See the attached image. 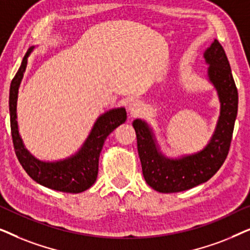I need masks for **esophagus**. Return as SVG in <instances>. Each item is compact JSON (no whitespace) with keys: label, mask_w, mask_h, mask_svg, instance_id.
Returning a JSON list of instances; mask_svg holds the SVG:
<instances>
[{"label":"esophagus","mask_w":250,"mask_h":250,"mask_svg":"<svg viewBox=\"0 0 250 250\" xmlns=\"http://www.w3.org/2000/svg\"><path fill=\"white\" fill-rule=\"evenodd\" d=\"M128 115L131 117H136L143 111V104L140 100H133L127 107Z\"/></svg>","instance_id":"34e87169"}]
</instances>
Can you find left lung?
I'll use <instances>...</instances> for the list:
<instances>
[{"instance_id": "1", "label": "left lung", "mask_w": 250, "mask_h": 250, "mask_svg": "<svg viewBox=\"0 0 250 250\" xmlns=\"http://www.w3.org/2000/svg\"><path fill=\"white\" fill-rule=\"evenodd\" d=\"M204 59L208 66L207 80L220 101V116L213 135L203 149L190 155L168 157L162 151L148 123L138 118L132 124L143 177L158 192H181L207 182L227 159L238 112V90L227 54L217 40L204 51Z\"/></svg>"}]
</instances>
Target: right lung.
<instances>
[{
	"label": "right lung",
	"instance_id": "obj_1",
	"mask_svg": "<svg viewBox=\"0 0 250 250\" xmlns=\"http://www.w3.org/2000/svg\"><path fill=\"white\" fill-rule=\"evenodd\" d=\"M32 46L23 57L21 66L10 85L9 110L11 135L17 158L26 173L41 186L61 192L80 193L93 186L98 177L99 157L107 136L126 121L124 107L112 108L97 118L87 138L74 155L63 159L45 162L32 155L23 145L17 121V101L19 87L25 74L28 57L35 50Z\"/></svg>",
	"mask_w": 250,
	"mask_h": 250
}]
</instances>
